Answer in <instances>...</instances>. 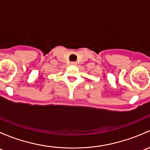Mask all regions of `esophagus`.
Wrapping results in <instances>:
<instances>
[{
  "label": "esophagus",
  "mask_w": 150,
  "mask_h": 150,
  "mask_svg": "<svg viewBox=\"0 0 150 150\" xmlns=\"http://www.w3.org/2000/svg\"><path fill=\"white\" fill-rule=\"evenodd\" d=\"M71 64H72V65H76L77 63L75 62H71Z\"/></svg>",
  "instance_id": "1"
}]
</instances>
